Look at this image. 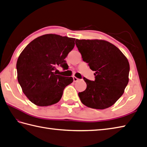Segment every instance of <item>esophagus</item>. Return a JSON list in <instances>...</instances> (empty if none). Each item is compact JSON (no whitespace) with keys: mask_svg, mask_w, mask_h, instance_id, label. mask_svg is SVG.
<instances>
[{"mask_svg":"<svg viewBox=\"0 0 147 147\" xmlns=\"http://www.w3.org/2000/svg\"><path fill=\"white\" fill-rule=\"evenodd\" d=\"M79 80V79L78 78H76V77H75V76H74L73 77V81H74V82H78V81Z\"/></svg>","mask_w":147,"mask_h":147,"instance_id":"esophagus-1","label":"esophagus"}]
</instances>
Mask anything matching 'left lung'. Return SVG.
<instances>
[{
    "mask_svg": "<svg viewBox=\"0 0 147 147\" xmlns=\"http://www.w3.org/2000/svg\"><path fill=\"white\" fill-rule=\"evenodd\" d=\"M76 42L83 61L95 71V81L83 78L87 86L78 93L81 102L92 109L111 107L123 95L128 83V60L117 47L105 40L76 39Z\"/></svg>",
    "mask_w": 147,
    "mask_h": 147,
    "instance_id": "8db88e82",
    "label": "left lung"
}]
</instances>
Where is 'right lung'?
<instances>
[{
    "label": "right lung",
    "instance_id": "right-lung-1",
    "mask_svg": "<svg viewBox=\"0 0 147 147\" xmlns=\"http://www.w3.org/2000/svg\"><path fill=\"white\" fill-rule=\"evenodd\" d=\"M75 38L46 34L34 39L20 54L18 80L24 95L36 105L45 107L60 100L72 77L56 74L57 65L67 67L64 59L75 45Z\"/></svg>",
    "mask_w": 147,
    "mask_h": 147
}]
</instances>
